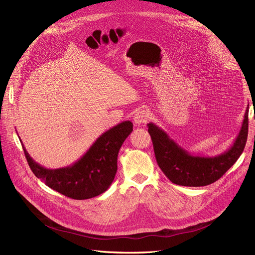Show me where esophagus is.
Wrapping results in <instances>:
<instances>
[{
  "label": "esophagus",
  "instance_id": "34e87169",
  "mask_svg": "<svg viewBox=\"0 0 255 255\" xmlns=\"http://www.w3.org/2000/svg\"><path fill=\"white\" fill-rule=\"evenodd\" d=\"M149 119V112L145 109H140L136 111V113L133 116V122L136 125H143Z\"/></svg>",
  "mask_w": 255,
  "mask_h": 255
}]
</instances>
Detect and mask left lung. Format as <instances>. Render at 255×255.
I'll use <instances>...</instances> for the list:
<instances>
[{"label": "left lung", "instance_id": "obj_1", "mask_svg": "<svg viewBox=\"0 0 255 255\" xmlns=\"http://www.w3.org/2000/svg\"><path fill=\"white\" fill-rule=\"evenodd\" d=\"M248 110L243 126L233 145L212 157L195 156L175 143L154 123L147 124L159 168L172 183L183 186H206L218 181L243 154L248 138Z\"/></svg>", "mask_w": 255, "mask_h": 255}]
</instances>
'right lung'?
Masks as SVG:
<instances>
[{
	"mask_svg": "<svg viewBox=\"0 0 255 255\" xmlns=\"http://www.w3.org/2000/svg\"><path fill=\"white\" fill-rule=\"evenodd\" d=\"M132 123L123 122L98 138L88 151L73 165L47 169L23 152L32 172L45 184L67 197L89 199L106 192L115 178L117 155L124 141L132 131Z\"/></svg>",
	"mask_w": 255,
	"mask_h": 255,
	"instance_id": "right-lung-1",
	"label": "right lung"
}]
</instances>
